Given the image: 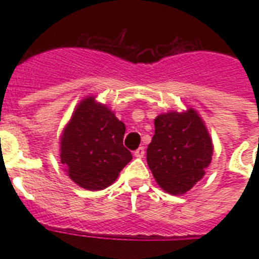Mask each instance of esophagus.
Returning a JSON list of instances; mask_svg holds the SVG:
<instances>
[{
	"label": "esophagus",
	"mask_w": 259,
	"mask_h": 259,
	"mask_svg": "<svg viewBox=\"0 0 259 259\" xmlns=\"http://www.w3.org/2000/svg\"><path fill=\"white\" fill-rule=\"evenodd\" d=\"M144 154H145V149H144V146H140L139 149H136L134 152V155L137 158H143Z\"/></svg>",
	"instance_id": "esophagus-1"
}]
</instances>
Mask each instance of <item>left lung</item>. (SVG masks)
<instances>
[{
	"mask_svg": "<svg viewBox=\"0 0 259 259\" xmlns=\"http://www.w3.org/2000/svg\"><path fill=\"white\" fill-rule=\"evenodd\" d=\"M154 136L146 161L155 182L171 194H184L200 182L209 167L212 141L193 109L161 114L154 119Z\"/></svg>",
	"mask_w": 259,
	"mask_h": 259,
	"instance_id": "1",
	"label": "left lung"
}]
</instances>
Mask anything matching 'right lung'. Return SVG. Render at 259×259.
<instances>
[{
  "instance_id": "right-lung-1",
  "label": "right lung",
  "mask_w": 259,
  "mask_h": 259,
  "mask_svg": "<svg viewBox=\"0 0 259 259\" xmlns=\"http://www.w3.org/2000/svg\"><path fill=\"white\" fill-rule=\"evenodd\" d=\"M124 132V123L109 107L92 96L84 98L61 136V162L70 179L88 191L113 184L132 159L123 145Z\"/></svg>"
}]
</instances>
